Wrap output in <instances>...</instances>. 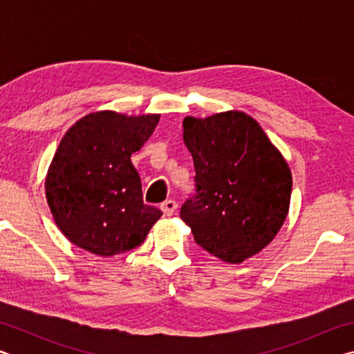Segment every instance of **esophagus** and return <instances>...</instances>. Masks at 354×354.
Masks as SVG:
<instances>
[{
	"instance_id": "34e87169",
	"label": "esophagus",
	"mask_w": 354,
	"mask_h": 354,
	"mask_svg": "<svg viewBox=\"0 0 354 354\" xmlns=\"http://www.w3.org/2000/svg\"><path fill=\"white\" fill-rule=\"evenodd\" d=\"M160 209H162V212L165 215H173L178 209V203L175 200H167L160 205Z\"/></svg>"
}]
</instances>
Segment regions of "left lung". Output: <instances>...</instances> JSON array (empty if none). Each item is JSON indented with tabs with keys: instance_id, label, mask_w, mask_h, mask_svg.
Masks as SVG:
<instances>
[{
	"instance_id": "left-lung-1",
	"label": "left lung",
	"mask_w": 354,
	"mask_h": 354,
	"mask_svg": "<svg viewBox=\"0 0 354 354\" xmlns=\"http://www.w3.org/2000/svg\"><path fill=\"white\" fill-rule=\"evenodd\" d=\"M196 195L181 207L195 242L218 259L242 263L270 243L289 212L292 173L259 123L245 112L185 117Z\"/></svg>"
}]
</instances>
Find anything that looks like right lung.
Wrapping results in <instances>:
<instances>
[{
  "label": "right lung",
  "mask_w": 354,
  "mask_h": 354,
  "mask_svg": "<svg viewBox=\"0 0 354 354\" xmlns=\"http://www.w3.org/2000/svg\"><path fill=\"white\" fill-rule=\"evenodd\" d=\"M159 113H88L71 127L55 153L45 194L59 230L88 253L109 257L145 241L162 212L142 198L131 162L158 127Z\"/></svg>",
  "instance_id": "add662e5"
}]
</instances>
